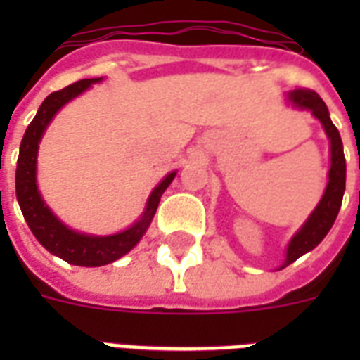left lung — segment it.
<instances>
[{
	"mask_svg": "<svg viewBox=\"0 0 360 360\" xmlns=\"http://www.w3.org/2000/svg\"><path fill=\"white\" fill-rule=\"evenodd\" d=\"M285 103L297 110H308L310 114L323 124V130L329 138L330 146V168L327 175V186L319 203L316 205L304 224L295 231L285 248V259L278 269L288 267L290 263L304 256L307 252L314 250L323 240L329 230L335 224L338 211H340L342 198L346 191V158H344V146H342L340 132L330 121L327 104L321 101L316 91L310 89H293L285 93Z\"/></svg>",
	"mask_w": 360,
	"mask_h": 360,
	"instance_id": "8db88e82",
	"label": "left lung"
}]
</instances>
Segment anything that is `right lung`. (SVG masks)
<instances>
[{
	"instance_id": "obj_1",
	"label": "right lung",
	"mask_w": 360,
	"mask_h": 360,
	"mask_svg": "<svg viewBox=\"0 0 360 360\" xmlns=\"http://www.w3.org/2000/svg\"><path fill=\"white\" fill-rule=\"evenodd\" d=\"M98 82H103V78H86V80L75 82L72 86H67L61 91L50 93L42 101L41 108L37 110V115L30 127L25 129V134L20 143L18 164H16V200L31 233L50 254L61 257L70 265H80V267H103L129 254L140 243L141 237L146 236L147 228L157 213L160 196L177 175V169L169 172L151 191L140 219L127 230L112 233V236H91V233L76 231L63 224L52 213V209L42 200L39 185H37L39 143L46 132L48 124L52 123L59 110Z\"/></svg>"
}]
</instances>
